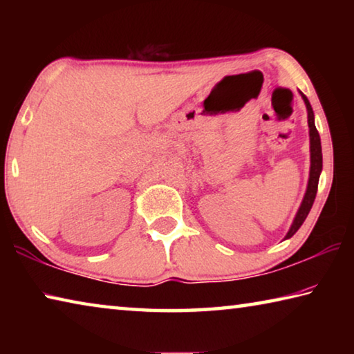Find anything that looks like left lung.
Returning a JSON list of instances; mask_svg holds the SVG:
<instances>
[{"label":"left lung","mask_w":354,"mask_h":354,"mask_svg":"<svg viewBox=\"0 0 354 354\" xmlns=\"http://www.w3.org/2000/svg\"><path fill=\"white\" fill-rule=\"evenodd\" d=\"M301 98L306 104L308 109V124H309V151H310V169H309V179H308V187H306V194L303 196L301 205H299L295 218H293L292 225L287 231V234L284 237L290 239L295 232L299 230V226L303 225V221L306 220L308 214L310 211V207L314 205L315 195H317V187H319V179H320V173H322V167H323V158H322V143H320V136L319 131L315 128V122H314V111L313 106H310L309 100L306 98V95L303 92H299Z\"/></svg>","instance_id":"8db88e82"}]
</instances>
